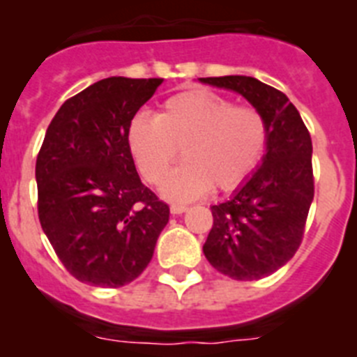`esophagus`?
Here are the masks:
<instances>
[{"label":"esophagus","mask_w":357,"mask_h":357,"mask_svg":"<svg viewBox=\"0 0 357 357\" xmlns=\"http://www.w3.org/2000/svg\"><path fill=\"white\" fill-rule=\"evenodd\" d=\"M169 211H172V214H182L188 211V206H182V204H173V206L169 207Z\"/></svg>","instance_id":"obj_1"}]
</instances>
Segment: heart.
Wrapping results in <instances>:
<instances>
[{"instance_id":"b5f03b06","label":"heart","mask_w":357,"mask_h":357,"mask_svg":"<svg viewBox=\"0 0 357 357\" xmlns=\"http://www.w3.org/2000/svg\"><path fill=\"white\" fill-rule=\"evenodd\" d=\"M270 139L261 110L236 105L209 89L169 96L157 116L139 112L128 123L127 143L135 166L150 184H159L180 148L186 162L164 179L160 191L172 200L230 193L259 168Z\"/></svg>"}]
</instances>
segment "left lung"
Instances as JSON below:
<instances>
[{
	"label": "left lung",
	"mask_w": 357,
	"mask_h": 357,
	"mask_svg": "<svg viewBox=\"0 0 357 357\" xmlns=\"http://www.w3.org/2000/svg\"><path fill=\"white\" fill-rule=\"evenodd\" d=\"M204 84L243 94L270 127L261 168L230 200L211 207L207 261L236 280H257L284 266L301 247L314 197L313 144L284 93L252 77H209Z\"/></svg>",
	"instance_id": "8db88e82"
}]
</instances>
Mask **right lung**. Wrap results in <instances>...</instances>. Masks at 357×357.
<instances>
[{
  "label": "right lung",
  "mask_w": 357,
  "mask_h": 357,
  "mask_svg": "<svg viewBox=\"0 0 357 357\" xmlns=\"http://www.w3.org/2000/svg\"><path fill=\"white\" fill-rule=\"evenodd\" d=\"M162 78L110 77L62 103L36 162L44 234L80 282L119 288L151 261L169 207L141 182L128 151L135 112Z\"/></svg>",
  "instance_id": "1"
}]
</instances>
